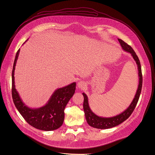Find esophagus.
Wrapping results in <instances>:
<instances>
[{
	"label": "esophagus",
	"instance_id": "esophagus-1",
	"mask_svg": "<svg viewBox=\"0 0 155 155\" xmlns=\"http://www.w3.org/2000/svg\"><path fill=\"white\" fill-rule=\"evenodd\" d=\"M77 86H78V88H80V89L84 90V88L86 87V83L84 81H80L78 82Z\"/></svg>",
	"mask_w": 155,
	"mask_h": 155
}]
</instances>
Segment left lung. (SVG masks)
I'll return each mask as SVG.
<instances>
[{"instance_id":"8db88e82","label":"left lung","mask_w":155,"mask_h":155,"mask_svg":"<svg viewBox=\"0 0 155 155\" xmlns=\"http://www.w3.org/2000/svg\"><path fill=\"white\" fill-rule=\"evenodd\" d=\"M120 45L123 48V50L126 52L129 53L132 58H134V61H136L137 68H138V75L139 78V85L138 88L136 91V94L134 96V98L132 100L131 104L129 105L128 108L126 109L124 111H123L120 114L116 115L115 117H99L96 115L93 112L92 110H91L89 104H88V99L87 96L86 94L83 93V96L84 97V102H83V110L86 117V121L87 124L90 126L93 127L94 128L97 129H109L112 128L115 126H117L124 121L126 120H127L133 112L138 102L141 90H142V69H141V65L140 63V61L139 59L138 56H137L136 53L134 51V50L130 46L123 41L122 40L118 38V39Z\"/></svg>"}]
</instances>
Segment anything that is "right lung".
I'll list each match as a JSON object with an SVG mask.
<instances>
[{
    "instance_id": "1",
    "label": "right lung",
    "mask_w": 155,
    "mask_h": 155,
    "mask_svg": "<svg viewBox=\"0 0 155 155\" xmlns=\"http://www.w3.org/2000/svg\"><path fill=\"white\" fill-rule=\"evenodd\" d=\"M19 51L20 49L16 54L12 75V93L15 105L27 123L34 127L45 131L57 129L64 122V109L75 93L76 83L56 90L45 105L38 108H29L21 99L15 85V70Z\"/></svg>"
}]
</instances>
